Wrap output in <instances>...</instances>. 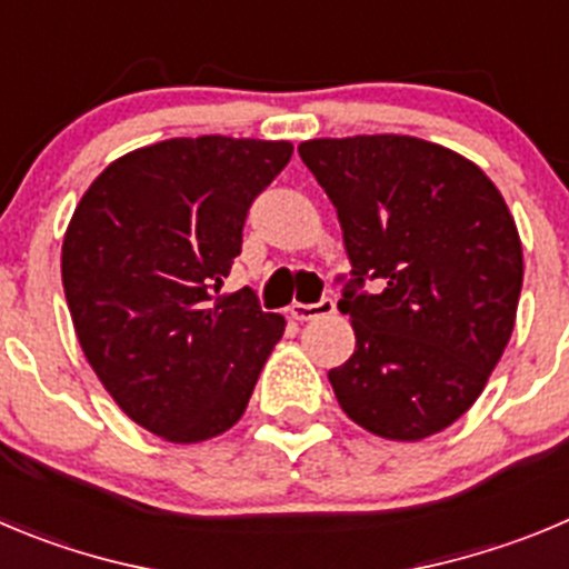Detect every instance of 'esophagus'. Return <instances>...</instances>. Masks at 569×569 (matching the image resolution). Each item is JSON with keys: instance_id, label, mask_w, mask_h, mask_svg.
Masks as SVG:
<instances>
[{"instance_id": "34e87169", "label": "esophagus", "mask_w": 569, "mask_h": 569, "mask_svg": "<svg viewBox=\"0 0 569 569\" xmlns=\"http://www.w3.org/2000/svg\"><path fill=\"white\" fill-rule=\"evenodd\" d=\"M336 312V301L332 299H321L316 305H301V301H293L290 305V319L296 321H312V319H321V316H330Z\"/></svg>"}]
</instances>
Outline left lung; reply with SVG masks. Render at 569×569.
<instances>
[{
    "label": "left lung",
    "mask_w": 569,
    "mask_h": 569,
    "mask_svg": "<svg viewBox=\"0 0 569 569\" xmlns=\"http://www.w3.org/2000/svg\"><path fill=\"white\" fill-rule=\"evenodd\" d=\"M338 211L352 279L338 310L356 352L330 369L338 403L387 440L448 429L482 395L522 293V242L486 171L409 134L305 140ZM379 281L378 295L361 291Z\"/></svg>",
    "instance_id": "left-lung-1"
}]
</instances>
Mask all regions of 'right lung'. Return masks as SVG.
<instances>
[{"label": "right lung", "instance_id": "obj_1", "mask_svg": "<svg viewBox=\"0 0 569 569\" xmlns=\"http://www.w3.org/2000/svg\"><path fill=\"white\" fill-rule=\"evenodd\" d=\"M288 140L202 134L109 163L76 206L61 281L83 356L134 423L169 442L231 429L284 332L250 288L220 293L250 202Z\"/></svg>", "mask_w": 569, "mask_h": 569}]
</instances>
